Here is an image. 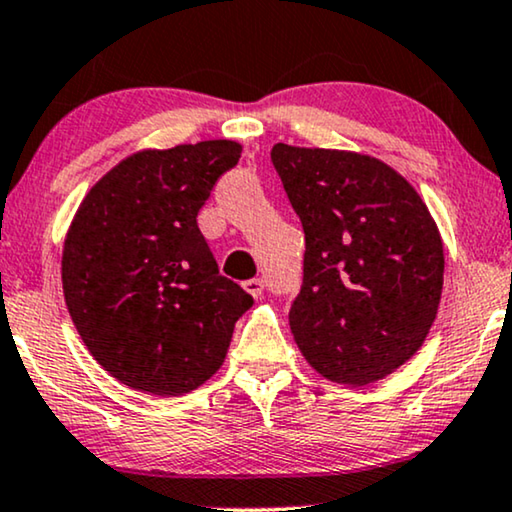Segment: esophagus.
Returning <instances> with one entry per match:
<instances>
[{
  "mask_svg": "<svg viewBox=\"0 0 512 512\" xmlns=\"http://www.w3.org/2000/svg\"><path fill=\"white\" fill-rule=\"evenodd\" d=\"M243 288L248 290L252 297H262V292H264V283H262V278H250V281H245V283H243Z\"/></svg>",
  "mask_w": 512,
  "mask_h": 512,
  "instance_id": "34e87169",
  "label": "esophagus"
}]
</instances>
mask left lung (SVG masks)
I'll return each instance as SVG.
<instances>
[{
  "label": "left lung",
  "mask_w": 512,
  "mask_h": 512,
  "mask_svg": "<svg viewBox=\"0 0 512 512\" xmlns=\"http://www.w3.org/2000/svg\"><path fill=\"white\" fill-rule=\"evenodd\" d=\"M304 229V281L290 330L313 370L365 386L421 349L438 313L445 255L426 203L365 154L271 149Z\"/></svg>",
  "instance_id": "1"
}]
</instances>
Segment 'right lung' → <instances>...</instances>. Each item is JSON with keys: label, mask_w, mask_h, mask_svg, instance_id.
<instances>
[{"label": "right lung", "mask_w": 512, "mask_h": 512, "mask_svg": "<svg viewBox=\"0 0 512 512\" xmlns=\"http://www.w3.org/2000/svg\"><path fill=\"white\" fill-rule=\"evenodd\" d=\"M238 159L231 140L133 154L74 215L67 311L91 356L126 386L182 395L224 363L252 297L220 274L196 217Z\"/></svg>", "instance_id": "right-lung-1"}]
</instances>
